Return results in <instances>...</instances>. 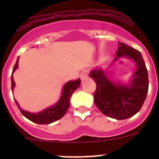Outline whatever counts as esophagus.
I'll return each mask as SVG.
<instances>
[{
	"label": "esophagus",
	"instance_id": "1",
	"mask_svg": "<svg viewBox=\"0 0 159 159\" xmlns=\"http://www.w3.org/2000/svg\"><path fill=\"white\" fill-rule=\"evenodd\" d=\"M89 78V75H88V71L87 70H83L82 72H81V74L80 75V78H81V81H84V80H86L87 78Z\"/></svg>",
	"mask_w": 159,
	"mask_h": 159
}]
</instances>
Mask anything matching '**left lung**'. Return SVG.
<instances>
[{"mask_svg":"<svg viewBox=\"0 0 159 159\" xmlns=\"http://www.w3.org/2000/svg\"><path fill=\"white\" fill-rule=\"evenodd\" d=\"M112 65L121 57L132 60L136 70L128 84L113 81L109 78L110 72L94 68L90 72V77L96 83L94 102L102 114L117 120L132 117L142 108L148 90V75L142 54L138 50L122 42Z\"/></svg>","mask_w":159,"mask_h":159,"instance_id":"8db88e82","label":"left lung"}]
</instances>
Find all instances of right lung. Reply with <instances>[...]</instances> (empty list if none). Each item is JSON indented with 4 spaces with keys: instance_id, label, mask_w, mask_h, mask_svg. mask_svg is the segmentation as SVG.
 <instances>
[{
    "instance_id": "right-lung-1",
    "label": "right lung",
    "mask_w": 159,
    "mask_h": 159,
    "mask_svg": "<svg viewBox=\"0 0 159 159\" xmlns=\"http://www.w3.org/2000/svg\"><path fill=\"white\" fill-rule=\"evenodd\" d=\"M18 60L19 57H17L15 65L13 68L12 75H11V90L12 91H14V87H15V82H14L13 74L18 68ZM80 84H81V79L80 78L75 80V81H68L64 85L60 99L54 105L45 108L42 111L37 112V113H31V112L28 111L21 109L17 100L14 99V101H15L16 105H17V108H19L22 115L25 118L29 119L30 121L40 125L51 124V123L54 122V121L61 118L66 114L67 111H68L70 106V97H71L72 94L75 92V90L79 88Z\"/></svg>"
}]
</instances>
